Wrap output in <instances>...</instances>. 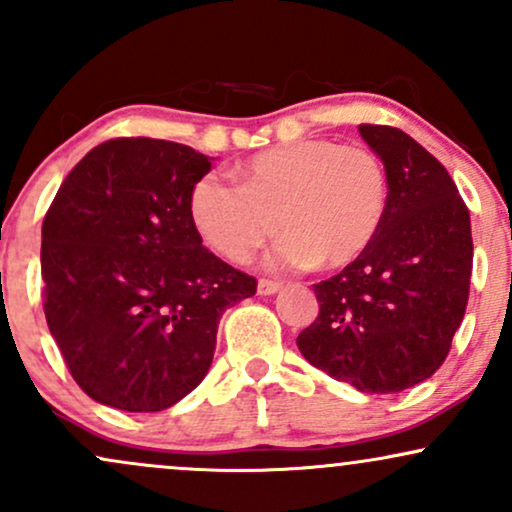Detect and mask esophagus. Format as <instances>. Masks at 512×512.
Returning <instances> with one entry per match:
<instances>
[{"label": "esophagus", "mask_w": 512, "mask_h": 512, "mask_svg": "<svg viewBox=\"0 0 512 512\" xmlns=\"http://www.w3.org/2000/svg\"><path fill=\"white\" fill-rule=\"evenodd\" d=\"M281 289V284L279 281H272V279H260L257 281V293H260V296H274L276 291Z\"/></svg>", "instance_id": "1"}]
</instances>
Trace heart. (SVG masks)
Here are the masks:
<instances>
[{
	"instance_id": "heart-1",
	"label": "heart",
	"mask_w": 512,
	"mask_h": 512,
	"mask_svg": "<svg viewBox=\"0 0 512 512\" xmlns=\"http://www.w3.org/2000/svg\"><path fill=\"white\" fill-rule=\"evenodd\" d=\"M236 185L199 178L187 214L202 243L228 262H250L284 233L274 269L349 267L370 248L387 214L385 163L366 146L334 139H298L250 156L233 168Z\"/></svg>"
}]
</instances>
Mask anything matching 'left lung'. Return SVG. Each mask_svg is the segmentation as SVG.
<instances>
[{
    "mask_svg": "<svg viewBox=\"0 0 512 512\" xmlns=\"http://www.w3.org/2000/svg\"><path fill=\"white\" fill-rule=\"evenodd\" d=\"M385 163L390 202L370 248L313 286L320 313L303 358L368 395L402 392L443 366L472 279L469 209L448 170L397 127L358 125Z\"/></svg>",
    "mask_w": 512,
    "mask_h": 512,
    "instance_id": "left-lung-1",
    "label": "left lung"
}]
</instances>
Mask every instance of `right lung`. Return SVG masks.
I'll list each match as a JSON object with an SVG mask.
<instances>
[{
  "instance_id": "add662e5",
  "label": "right lung",
  "mask_w": 512,
  "mask_h": 512,
  "mask_svg": "<svg viewBox=\"0 0 512 512\" xmlns=\"http://www.w3.org/2000/svg\"><path fill=\"white\" fill-rule=\"evenodd\" d=\"M211 158L166 139L98 144L43 221V308L76 385L105 407L163 411L202 383L221 315L257 281L202 245L187 214Z\"/></svg>"
}]
</instances>
